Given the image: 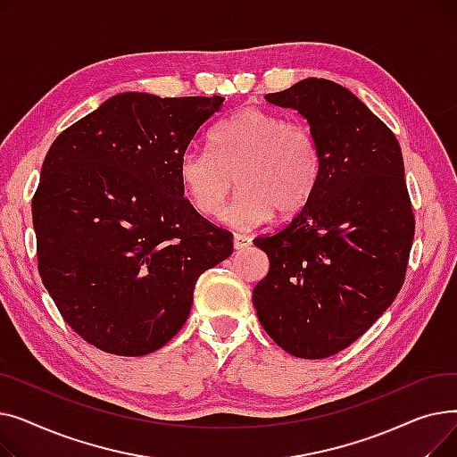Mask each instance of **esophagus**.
I'll return each instance as SVG.
<instances>
[{"label":"esophagus","instance_id":"34e87169","mask_svg":"<svg viewBox=\"0 0 457 457\" xmlns=\"http://www.w3.org/2000/svg\"><path fill=\"white\" fill-rule=\"evenodd\" d=\"M252 245V238L248 235H241V233H235L233 235V248L235 250H245Z\"/></svg>","mask_w":457,"mask_h":457}]
</instances>
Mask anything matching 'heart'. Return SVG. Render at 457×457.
<instances>
[{
    "label": "heart",
    "mask_w": 457,
    "mask_h": 457,
    "mask_svg": "<svg viewBox=\"0 0 457 457\" xmlns=\"http://www.w3.org/2000/svg\"><path fill=\"white\" fill-rule=\"evenodd\" d=\"M322 176L319 140L307 124L281 112L246 107L211 133L209 152L187 150L178 164L190 205L219 219L228 196L241 187L229 211L235 226L253 228L300 212Z\"/></svg>",
    "instance_id": "heart-1"
}]
</instances>
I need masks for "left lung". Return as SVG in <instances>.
<instances>
[{
    "instance_id": "obj_1",
    "label": "left lung",
    "mask_w": 457,
    "mask_h": 457,
    "mask_svg": "<svg viewBox=\"0 0 457 457\" xmlns=\"http://www.w3.org/2000/svg\"><path fill=\"white\" fill-rule=\"evenodd\" d=\"M265 100L313 129L322 176L289 226L253 245L270 269L253 305L270 339L302 359L350 346L400 293L415 216L395 133L348 88L309 78Z\"/></svg>"
}]
</instances>
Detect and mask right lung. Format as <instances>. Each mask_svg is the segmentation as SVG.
<instances>
[{"label": "right lung", "mask_w": 457, "mask_h": 457, "mask_svg": "<svg viewBox=\"0 0 457 457\" xmlns=\"http://www.w3.org/2000/svg\"><path fill=\"white\" fill-rule=\"evenodd\" d=\"M222 96L116 94L64 129L33 196L38 272L66 324L107 353L146 355L183 328L198 278L233 235L183 198L178 164Z\"/></svg>", "instance_id": "obj_1"}]
</instances>
